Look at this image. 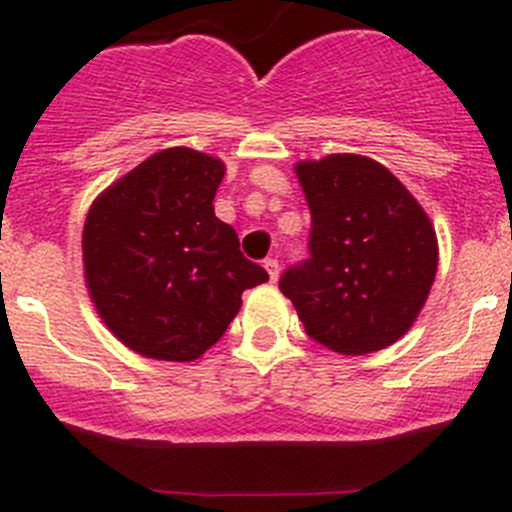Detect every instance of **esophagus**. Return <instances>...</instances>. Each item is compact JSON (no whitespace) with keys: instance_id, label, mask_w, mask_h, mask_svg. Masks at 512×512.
<instances>
[{"instance_id":"obj_1","label":"esophagus","mask_w":512,"mask_h":512,"mask_svg":"<svg viewBox=\"0 0 512 512\" xmlns=\"http://www.w3.org/2000/svg\"><path fill=\"white\" fill-rule=\"evenodd\" d=\"M265 270H267V275H270V280L275 282L277 277H280V262H277L275 257H267V260H265Z\"/></svg>"}]
</instances>
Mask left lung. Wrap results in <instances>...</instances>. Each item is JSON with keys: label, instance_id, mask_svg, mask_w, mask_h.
Returning <instances> with one entry per match:
<instances>
[{"label": "left lung", "instance_id": "left-lung-1", "mask_svg": "<svg viewBox=\"0 0 512 512\" xmlns=\"http://www.w3.org/2000/svg\"><path fill=\"white\" fill-rule=\"evenodd\" d=\"M297 178L312 213L309 257L282 272V294L304 332L332 352L389 347L409 332L436 277L431 220L371 158L307 160Z\"/></svg>", "mask_w": 512, "mask_h": 512}]
</instances>
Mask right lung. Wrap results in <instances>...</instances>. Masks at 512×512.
Segmentation results:
<instances>
[{
	"mask_svg": "<svg viewBox=\"0 0 512 512\" xmlns=\"http://www.w3.org/2000/svg\"><path fill=\"white\" fill-rule=\"evenodd\" d=\"M225 165L190 148L143 160L91 205L86 285L113 334L133 352L193 361L227 332L242 292L270 280L215 218Z\"/></svg>",
	"mask_w": 512,
	"mask_h": 512,
	"instance_id": "obj_1",
	"label": "right lung"
}]
</instances>
